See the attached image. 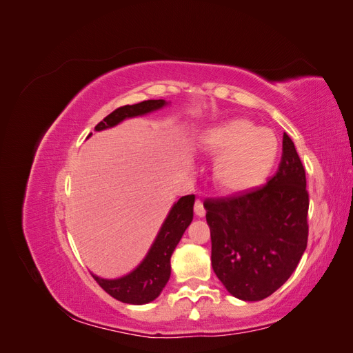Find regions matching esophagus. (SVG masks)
<instances>
[{
	"label": "esophagus",
	"instance_id": "34e87169",
	"mask_svg": "<svg viewBox=\"0 0 353 353\" xmlns=\"http://www.w3.org/2000/svg\"><path fill=\"white\" fill-rule=\"evenodd\" d=\"M194 213L197 216H205L206 215V210H205V208H203V201L201 200H196V203H194Z\"/></svg>",
	"mask_w": 353,
	"mask_h": 353
}]
</instances>
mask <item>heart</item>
Here are the masks:
<instances>
[{
    "mask_svg": "<svg viewBox=\"0 0 353 353\" xmlns=\"http://www.w3.org/2000/svg\"><path fill=\"white\" fill-rule=\"evenodd\" d=\"M200 150L215 160L213 183L221 193L239 194L261 185L279 157V140L266 128L237 117L203 132Z\"/></svg>",
    "mask_w": 353,
    "mask_h": 353,
    "instance_id": "obj_1",
    "label": "heart"
}]
</instances>
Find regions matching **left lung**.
<instances>
[{
	"mask_svg": "<svg viewBox=\"0 0 353 353\" xmlns=\"http://www.w3.org/2000/svg\"><path fill=\"white\" fill-rule=\"evenodd\" d=\"M203 206L212 268L234 297L262 301L290 279L309 232L305 168L290 137L283 135L280 165L266 185Z\"/></svg>",
	"mask_w": 353,
	"mask_h": 353,
	"instance_id": "obj_1",
	"label": "left lung"
}]
</instances>
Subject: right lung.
I'll return each mask as SVG.
<instances>
[{"label": "right lung", "instance_id": "obj_1", "mask_svg": "<svg viewBox=\"0 0 353 353\" xmlns=\"http://www.w3.org/2000/svg\"><path fill=\"white\" fill-rule=\"evenodd\" d=\"M165 104V100H147L131 105H122V108H117L110 114L105 116L100 123H97L95 131L114 126L126 119V117H134L157 110L163 108ZM193 205L194 194L181 197L175 203L162 228H160L150 252L147 253L145 259L137 270L117 280H103L92 275L94 280L99 283L105 293H109L119 302L144 305L154 301L160 292L163 290L170 276V256H172L184 231L193 221Z\"/></svg>", "mask_w": 353, "mask_h": 353}]
</instances>
